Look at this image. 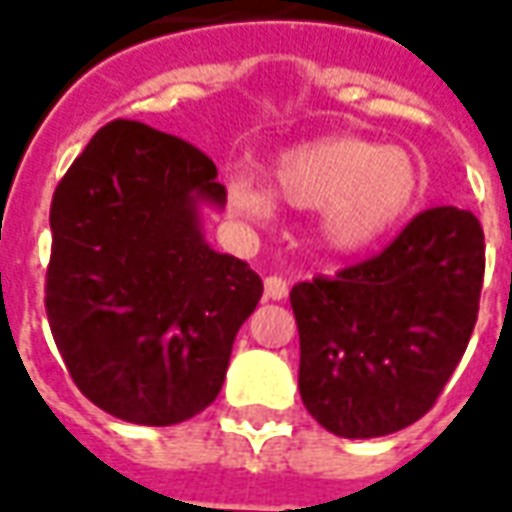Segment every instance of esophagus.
I'll return each mask as SVG.
<instances>
[{"mask_svg": "<svg viewBox=\"0 0 512 512\" xmlns=\"http://www.w3.org/2000/svg\"><path fill=\"white\" fill-rule=\"evenodd\" d=\"M287 290H290V285H287L282 276H267L265 279V299L279 302V299H285Z\"/></svg>", "mask_w": 512, "mask_h": 512, "instance_id": "1", "label": "esophagus"}]
</instances>
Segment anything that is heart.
Here are the masks:
<instances>
[{
  "mask_svg": "<svg viewBox=\"0 0 512 512\" xmlns=\"http://www.w3.org/2000/svg\"><path fill=\"white\" fill-rule=\"evenodd\" d=\"M273 190L287 205L322 207L319 236L330 250L362 253L410 213L422 173L402 148H379L362 136H322L276 159ZM227 205L250 222H267L276 210L270 190L247 176L227 185Z\"/></svg>",
  "mask_w": 512,
  "mask_h": 512,
  "instance_id": "b5f03b06",
  "label": "heart"
}]
</instances>
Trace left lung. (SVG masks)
<instances>
[{
    "instance_id": "obj_1",
    "label": "left lung",
    "mask_w": 512,
    "mask_h": 512,
    "mask_svg": "<svg viewBox=\"0 0 512 512\" xmlns=\"http://www.w3.org/2000/svg\"><path fill=\"white\" fill-rule=\"evenodd\" d=\"M484 230L470 210H422L379 256L290 290L299 393L342 439L419 422L462 362L479 316Z\"/></svg>"
}]
</instances>
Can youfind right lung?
<instances>
[{"label":"right lung","mask_w":512,"mask_h":512,"mask_svg":"<svg viewBox=\"0 0 512 512\" xmlns=\"http://www.w3.org/2000/svg\"><path fill=\"white\" fill-rule=\"evenodd\" d=\"M225 202L202 150L128 119L99 130L56 187L50 333L70 379L110 416L168 427L219 396L262 299L259 273L202 236L199 207Z\"/></svg>","instance_id":"right-lung-1"}]
</instances>
